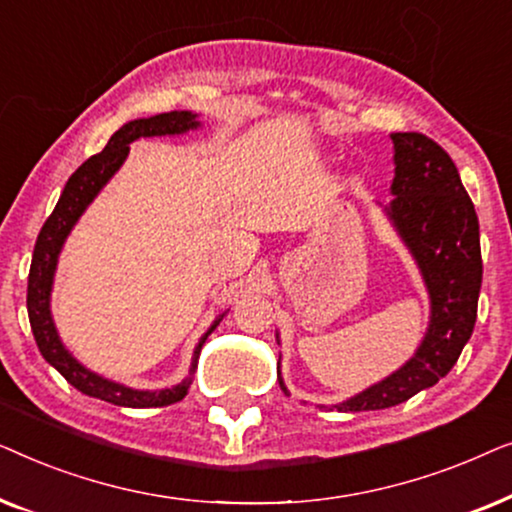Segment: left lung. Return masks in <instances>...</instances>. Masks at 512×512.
Returning a JSON list of instances; mask_svg holds the SVG:
<instances>
[{"label": "left lung", "mask_w": 512, "mask_h": 512, "mask_svg": "<svg viewBox=\"0 0 512 512\" xmlns=\"http://www.w3.org/2000/svg\"><path fill=\"white\" fill-rule=\"evenodd\" d=\"M391 142L394 181L389 191L394 198L382 205V212L424 279L431 303L429 326L415 354L401 368L335 403L333 408L340 412L384 410L433 387L457 363L478 317L480 226L457 165L433 139L419 132H394ZM277 380L289 394L279 363Z\"/></svg>", "instance_id": "obj_1"}]
</instances>
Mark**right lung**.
Masks as SVG:
<instances>
[{
    "instance_id": "right-lung-1",
    "label": "right lung",
    "mask_w": 512,
    "mask_h": 512,
    "mask_svg": "<svg viewBox=\"0 0 512 512\" xmlns=\"http://www.w3.org/2000/svg\"><path fill=\"white\" fill-rule=\"evenodd\" d=\"M200 118L193 111H167V114H156L149 118H135L128 121L123 128H118L107 146L95 156H90L79 170H76L65 184L58 205L53 214L48 216L44 228L37 237L30 265V279H27V314H30V326L37 340V347L44 359L65 377V380L81 391V394L100 398V401L123 405V408H163L181 401L188 394L193 384L195 368H198L200 349L205 340L212 335L216 326L226 314L214 319V324L207 328L198 345L193 349V361L188 368V375L174 387L165 389H132L121 382L109 380V377L97 375L95 370L83 366L76 356L65 347L60 340L58 328H55L51 314V291L55 270H58L60 251L65 247L69 233L79 223L90 202H93L109 179L121 170L130 153V144L142 137H177L186 132L200 128Z\"/></svg>"
}]
</instances>
